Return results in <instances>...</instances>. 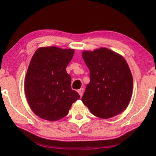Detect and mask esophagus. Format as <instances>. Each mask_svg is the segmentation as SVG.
<instances>
[{
  "instance_id": "esophagus-1",
  "label": "esophagus",
  "mask_w": 156,
  "mask_h": 156,
  "mask_svg": "<svg viewBox=\"0 0 156 156\" xmlns=\"http://www.w3.org/2000/svg\"><path fill=\"white\" fill-rule=\"evenodd\" d=\"M83 90H84L83 88H81V89H78V94H80V97H82V95H83Z\"/></svg>"
}]
</instances>
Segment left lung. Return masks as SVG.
<instances>
[{"label": "left lung", "instance_id": "left-lung-1", "mask_svg": "<svg viewBox=\"0 0 156 156\" xmlns=\"http://www.w3.org/2000/svg\"><path fill=\"white\" fill-rule=\"evenodd\" d=\"M90 82L81 101L96 117L108 119L120 114L129 103L133 77L122 56L107 48L84 51Z\"/></svg>", "mask_w": 156, "mask_h": 156}]
</instances>
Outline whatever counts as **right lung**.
I'll use <instances>...</instances> for the list:
<instances>
[{"label": "right lung", "mask_w": 156, "mask_h": 156, "mask_svg": "<svg viewBox=\"0 0 156 156\" xmlns=\"http://www.w3.org/2000/svg\"><path fill=\"white\" fill-rule=\"evenodd\" d=\"M73 54V49L45 47L39 48L32 57L25 92L31 110L42 119H62L80 98L71 88V76L66 71Z\"/></svg>", "instance_id": "add662e5"}]
</instances>
